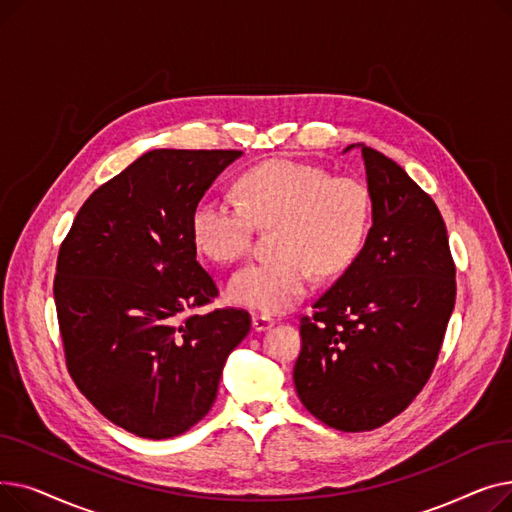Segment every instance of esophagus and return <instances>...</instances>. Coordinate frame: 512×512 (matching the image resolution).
I'll list each match as a JSON object with an SVG mask.
<instances>
[{
	"mask_svg": "<svg viewBox=\"0 0 512 512\" xmlns=\"http://www.w3.org/2000/svg\"><path fill=\"white\" fill-rule=\"evenodd\" d=\"M274 326V319L267 315H253V330L255 332H265Z\"/></svg>",
	"mask_w": 512,
	"mask_h": 512,
	"instance_id": "34e87169",
	"label": "esophagus"
}]
</instances>
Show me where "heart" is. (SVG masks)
<instances>
[{"instance_id":"obj_1","label":"heart","mask_w":512,"mask_h":512,"mask_svg":"<svg viewBox=\"0 0 512 512\" xmlns=\"http://www.w3.org/2000/svg\"><path fill=\"white\" fill-rule=\"evenodd\" d=\"M236 191L242 209L203 197L191 213L195 247L218 263H234L249 253L251 224L276 228L278 259L232 276L228 299L234 305L282 313L311 290L315 270L324 276L340 274L365 245L371 197L353 176H330L299 161L272 159L242 174Z\"/></svg>"}]
</instances>
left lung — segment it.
I'll list each match as a JSON object with an SVG mask.
<instances>
[{"mask_svg":"<svg viewBox=\"0 0 512 512\" xmlns=\"http://www.w3.org/2000/svg\"><path fill=\"white\" fill-rule=\"evenodd\" d=\"M371 228L344 274L301 319L294 388L340 432H369L405 411L432 375L456 282L440 209L396 161L363 143Z\"/></svg>","mask_w":512,"mask_h":512,"instance_id":"obj_1","label":"left lung"}]
</instances>
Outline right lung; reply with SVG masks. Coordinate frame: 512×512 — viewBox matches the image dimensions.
Returning <instances> with one entry per match:
<instances>
[{
    "instance_id": "1",
    "label": "right lung",
    "mask_w": 512,
    "mask_h": 512,
    "mask_svg": "<svg viewBox=\"0 0 512 512\" xmlns=\"http://www.w3.org/2000/svg\"><path fill=\"white\" fill-rule=\"evenodd\" d=\"M242 151L153 149L99 186L58 255L66 365L91 405L126 432L166 440L211 409L228 355L251 330L197 261L191 213Z\"/></svg>"
}]
</instances>
